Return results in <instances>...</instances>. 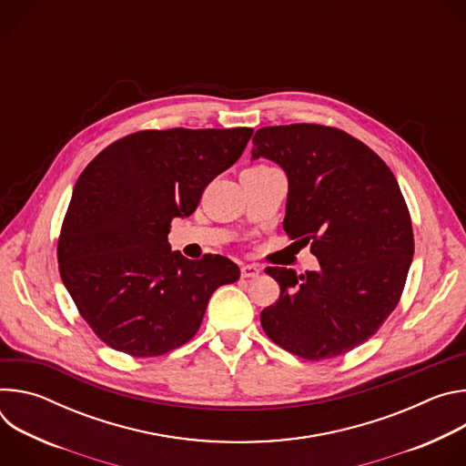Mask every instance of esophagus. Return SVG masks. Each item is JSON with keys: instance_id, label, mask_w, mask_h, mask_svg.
<instances>
[{"instance_id": "obj_1", "label": "esophagus", "mask_w": 466, "mask_h": 466, "mask_svg": "<svg viewBox=\"0 0 466 466\" xmlns=\"http://www.w3.org/2000/svg\"><path fill=\"white\" fill-rule=\"evenodd\" d=\"M259 268L258 265H241V279H256L259 277Z\"/></svg>"}]
</instances>
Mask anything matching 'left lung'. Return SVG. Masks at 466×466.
Masks as SVG:
<instances>
[{
	"mask_svg": "<svg viewBox=\"0 0 466 466\" xmlns=\"http://www.w3.org/2000/svg\"><path fill=\"white\" fill-rule=\"evenodd\" d=\"M252 144V158L288 175L286 234L319 259L304 275L265 269L280 297L261 311V328L309 361L347 354L376 334L406 286L415 239L400 186L370 147L336 127H263Z\"/></svg>",
	"mask_w": 466,
	"mask_h": 466,
	"instance_id": "left-lung-1",
	"label": "left lung"
}]
</instances>
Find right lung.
Wrapping results in <instances>:
<instances>
[{"instance_id":"1","label":"right lung","mask_w":466,"mask_h":466,"mask_svg":"<svg viewBox=\"0 0 466 466\" xmlns=\"http://www.w3.org/2000/svg\"><path fill=\"white\" fill-rule=\"evenodd\" d=\"M250 137L248 127L140 130L103 149L77 178L58 236V271L110 349L155 358L182 347L212 293L239 279L225 256L173 252L167 234Z\"/></svg>"}]
</instances>
